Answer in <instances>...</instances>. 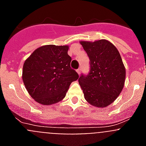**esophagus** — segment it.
Returning <instances> with one entry per match:
<instances>
[{"mask_svg": "<svg viewBox=\"0 0 146 146\" xmlns=\"http://www.w3.org/2000/svg\"><path fill=\"white\" fill-rule=\"evenodd\" d=\"M77 72L78 74H80V72H81V69H77Z\"/></svg>", "mask_w": 146, "mask_h": 146, "instance_id": "34e87169", "label": "esophagus"}]
</instances>
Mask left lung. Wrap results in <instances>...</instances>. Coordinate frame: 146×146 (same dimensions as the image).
<instances>
[{
  "mask_svg": "<svg viewBox=\"0 0 146 146\" xmlns=\"http://www.w3.org/2000/svg\"><path fill=\"white\" fill-rule=\"evenodd\" d=\"M90 59V72L78 82L90 104L105 108L119 96L125 82L126 69L114 45L105 39L80 42Z\"/></svg>",
  "mask_w": 146,
  "mask_h": 146,
  "instance_id": "left-lung-1",
  "label": "left lung"
}]
</instances>
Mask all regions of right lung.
<instances>
[{"instance_id": "add662e5", "label": "right lung", "mask_w": 146, "mask_h": 146, "mask_svg": "<svg viewBox=\"0 0 146 146\" xmlns=\"http://www.w3.org/2000/svg\"><path fill=\"white\" fill-rule=\"evenodd\" d=\"M69 46L44 45L38 47L25 60L23 80L35 101L50 105L61 101L69 86L79 75L70 66Z\"/></svg>"}]
</instances>
